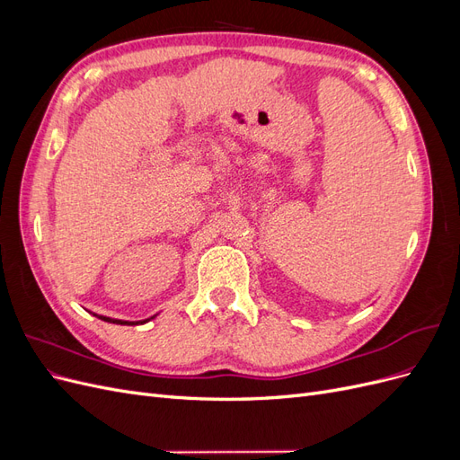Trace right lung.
I'll return each instance as SVG.
<instances>
[{
  "mask_svg": "<svg viewBox=\"0 0 460 460\" xmlns=\"http://www.w3.org/2000/svg\"><path fill=\"white\" fill-rule=\"evenodd\" d=\"M97 318H102V320H105V323H111V324H127V326H134V324H144V323H147V320H140V323H128V320H117V318H109V316H100V314H95ZM153 318V316H151Z\"/></svg>",
  "mask_w": 460,
  "mask_h": 460,
  "instance_id": "obj_1",
  "label": "right lung"
}]
</instances>
